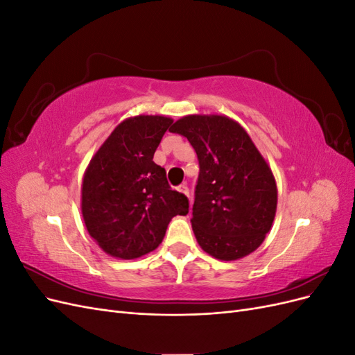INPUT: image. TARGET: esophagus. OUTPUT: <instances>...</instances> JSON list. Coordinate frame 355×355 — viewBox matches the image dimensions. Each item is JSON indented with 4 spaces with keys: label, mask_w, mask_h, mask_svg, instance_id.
I'll use <instances>...</instances> for the list:
<instances>
[{
    "label": "esophagus",
    "mask_w": 355,
    "mask_h": 355,
    "mask_svg": "<svg viewBox=\"0 0 355 355\" xmlns=\"http://www.w3.org/2000/svg\"><path fill=\"white\" fill-rule=\"evenodd\" d=\"M178 191H179V192H182V194H184V196L189 197V189H188V187H187V185H180V187L178 188Z\"/></svg>",
    "instance_id": "34e87169"
}]
</instances>
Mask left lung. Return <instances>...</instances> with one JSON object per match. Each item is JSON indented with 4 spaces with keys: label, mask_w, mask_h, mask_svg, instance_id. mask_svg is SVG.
<instances>
[{
    "label": "left lung",
    "mask_w": 355,
    "mask_h": 355,
    "mask_svg": "<svg viewBox=\"0 0 355 355\" xmlns=\"http://www.w3.org/2000/svg\"><path fill=\"white\" fill-rule=\"evenodd\" d=\"M170 132L185 136L198 157L191 225L201 249L219 261L254 252L272 227L277 184L249 133L218 114L185 115Z\"/></svg>",
    "instance_id": "8db88e82"
}]
</instances>
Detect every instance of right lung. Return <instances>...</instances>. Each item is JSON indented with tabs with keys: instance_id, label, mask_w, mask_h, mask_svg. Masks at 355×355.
I'll return each instance as SVG.
<instances>
[{
	"instance_id": "1",
	"label": "right lung",
	"mask_w": 355,
	"mask_h": 355,
	"mask_svg": "<svg viewBox=\"0 0 355 355\" xmlns=\"http://www.w3.org/2000/svg\"><path fill=\"white\" fill-rule=\"evenodd\" d=\"M173 123L164 115L125 118L92 157L81 185V213L90 237L116 259L155 250L188 198L168 187L153 158Z\"/></svg>"
}]
</instances>
